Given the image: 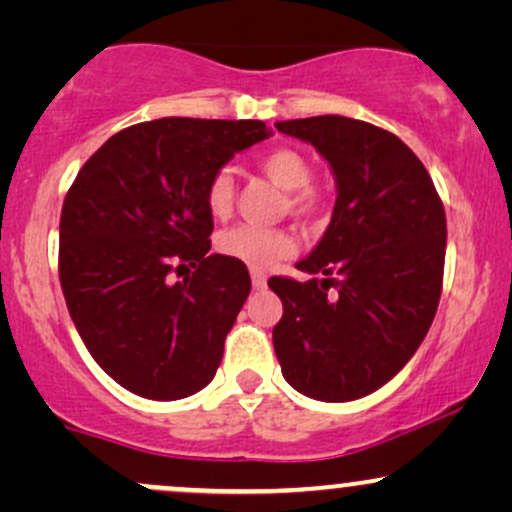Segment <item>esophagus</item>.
<instances>
[{
	"instance_id": "1",
	"label": "esophagus",
	"mask_w": 512,
	"mask_h": 512,
	"mask_svg": "<svg viewBox=\"0 0 512 512\" xmlns=\"http://www.w3.org/2000/svg\"><path fill=\"white\" fill-rule=\"evenodd\" d=\"M250 276H252V286H255L257 291L267 289V274L260 272V269H252Z\"/></svg>"
}]
</instances>
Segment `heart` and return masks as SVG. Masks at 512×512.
Here are the masks:
<instances>
[{
  "label": "heart",
  "mask_w": 512,
  "mask_h": 512,
  "mask_svg": "<svg viewBox=\"0 0 512 512\" xmlns=\"http://www.w3.org/2000/svg\"><path fill=\"white\" fill-rule=\"evenodd\" d=\"M260 170L274 182L276 187L289 192L286 202L296 216H313L322 209V192L310 185L313 178V166L301 151L279 146V149L267 151L260 158ZM233 199H236V182L228 170H219L207 185V209L211 216L223 219L231 214ZM296 243L291 233L281 228H260L250 223L226 228L216 236V250L223 257L243 262L250 269H269L276 262L289 257Z\"/></svg>",
  "instance_id": "1"
}]
</instances>
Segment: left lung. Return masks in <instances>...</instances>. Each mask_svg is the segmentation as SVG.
<instances>
[{"label": "left lung", "mask_w": 512, "mask_h": 512, "mask_svg": "<svg viewBox=\"0 0 512 512\" xmlns=\"http://www.w3.org/2000/svg\"><path fill=\"white\" fill-rule=\"evenodd\" d=\"M330 163L337 202L315 250L274 276L284 303L272 339L286 383L317 402H351L407 366L438 310L445 209L424 163L392 132L342 115L274 125Z\"/></svg>", "instance_id": "obj_1"}]
</instances>
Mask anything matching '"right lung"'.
<instances>
[{
	"label": "right lung",
	"instance_id": "1",
	"mask_svg": "<svg viewBox=\"0 0 512 512\" xmlns=\"http://www.w3.org/2000/svg\"><path fill=\"white\" fill-rule=\"evenodd\" d=\"M269 134L260 120L139 122L113 134L69 187L64 301L98 366L134 395L173 402L214 380L250 274L209 252L207 185ZM187 266L196 272L175 282Z\"/></svg>",
	"mask_w": 512,
	"mask_h": 512
}]
</instances>
